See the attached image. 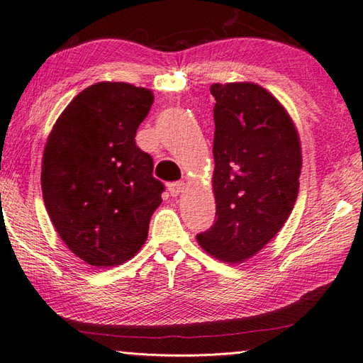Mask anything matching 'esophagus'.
<instances>
[{
	"label": "esophagus",
	"mask_w": 363,
	"mask_h": 363,
	"mask_svg": "<svg viewBox=\"0 0 363 363\" xmlns=\"http://www.w3.org/2000/svg\"><path fill=\"white\" fill-rule=\"evenodd\" d=\"M169 192H171L172 197H177L179 194H182L183 189H184V183L183 182H175V183H171L167 186Z\"/></svg>",
	"instance_id": "obj_1"
}]
</instances>
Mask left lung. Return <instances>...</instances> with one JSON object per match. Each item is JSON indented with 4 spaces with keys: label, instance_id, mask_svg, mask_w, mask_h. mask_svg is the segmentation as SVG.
Listing matches in <instances>:
<instances>
[{
    "label": "left lung",
    "instance_id": "left-lung-1",
    "mask_svg": "<svg viewBox=\"0 0 363 363\" xmlns=\"http://www.w3.org/2000/svg\"><path fill=\"white\" fill-rule=\"evenodd\" d=\"M216 223L197 235L206 254L242 263L286 223L299 192L301 140L274 95L255 83H214Z\"/></svg>",
    "mask_w": 363,
    "mask_h": 363
}]
</instances>
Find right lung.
Segmentation results:
<instances>
[{
	"label": "right lung",
	"mask_w": 363,
	"mask_h": 363,
	"mask_svg": "<svg viewBox=\"0 0 363 363\" xmlns=\"http://www.w3.org/2000/svg\"><path fill=\"white\" fill-rule=\"evenodd\" d=\"M153 103L150 89L101 81L81 91L50 131L42 194L61 240L87 264L111 268L144 246L164 184L136 131Z\"/></svg>",
	"instance_id": "1"
}]
</instances>
